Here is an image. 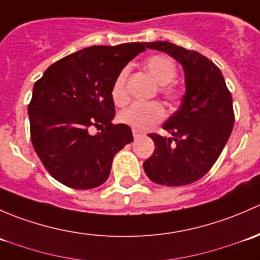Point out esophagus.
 <instances>
[{
  "label": "esophagus",
  "mask_w": 260,
  "mask_h": 260,
  "mask_svg": "<svg viewBox=\"0 0 260 260\" xmlns=\"http://www.w3.org/2000/svg\"><path fill=\"white\" fill-rule=\"evenodd\" d=\"M141 136H142V133H141L140 131L133 129V137H135V140H137V138H140Z\"/></svg>",
  "instance_id": "obj_1"
}]
</instances>
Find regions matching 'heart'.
I'll use <instances>...</instances> for the list:
<instances>
[{
  "label": "heart",
  "instance_id": "heart-1",
  "mask_svg": "<svg viewBox=\"0 0 260 260\" xmlns=\"http://www.w3.org/2000/svg\"><path fill=\"white\" fill-rule=\"evenodd\" d=\"M145 69L153 78L157 84L161 85V93L169 99L175 102L179 99L180 90L172 80L176 78L177 69L174 60L166 55H153L145 61ZM128 70H120L119 74L115 77L113 85L111 89V95L114 104L123 106L127 103L128 94L125 89ZM165 109L161 104L156 103H133L119 113V120L123 124L132 127L133 129L146 131L156 123L161 122L165 118Z\"/></svg>",
  "mask_w": 260,
  "mask_h": 260
}]
</instances>
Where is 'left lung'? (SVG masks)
<instances>
[{"label":"left lung","instance_id":"left-lung-1","mask_svg":"<svg viewBox=\"0 0 260 260\" xmlns=\"http://www.w3.org/2000/svg\"><path fill=\"white\" fill-rule=\"evenodd\" d=\"M145 45L180 62L186 89L180 108L164 123V129L172 137L148 135L156 148L143 162V169L149 180L158 185H188L208 174L232 135V94L219 68L200 52L169 41Z\"/></svg>","mask_w":260,"mask_h":260}]
</instances>
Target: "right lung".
Masks as SVG:
<instances>
[{
    "instance_id": "add662e5",
    "label": "right lung",
    "mask_w": 260,
    "mask_h": 260,
    "mask_svg": "<svg viewBox=\"0 0 260 260\" xmlns=\"http://www.w3.org/2000/svg\"><path fill=\"white\" fill-rule=\"evenodd\" d=\"M142 43L90 46L50 65L28 104L31 142L48 172L68 187L88 190L109 177L114 156L133 141L127 124H112L111 95L120 70ZM104 126L91 136L88 128Z\"/></svg>"
}]
</instances>
